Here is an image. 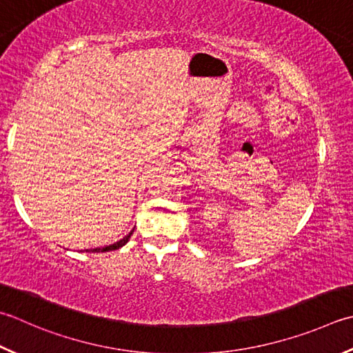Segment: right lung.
Returning a JSON list of instances; mask_svg holds the SVG:
<instances>
[{
  "instance_id": "add662e5",
  "label": "right lung",
  "mask_w": 353,
  "mask_h": 353,
  "mask_svg": "<svg viewBox=\"0 0 353 353\" xmlns=\"http://www.w3.org/2000/svg\"><path fill=\"white\" fill-rule=\"evenodd\" d=\"M134 231V230H133ZM133 231H131L128 236H125L123 239H121L119 241H116V243H113V245H110V246H105V248H96V250H92V252H107V251H114V250H119V248H122L123 245L127 243V241L130 240V237H131V234H133Z\"/></svg>"
}]
</instances>
